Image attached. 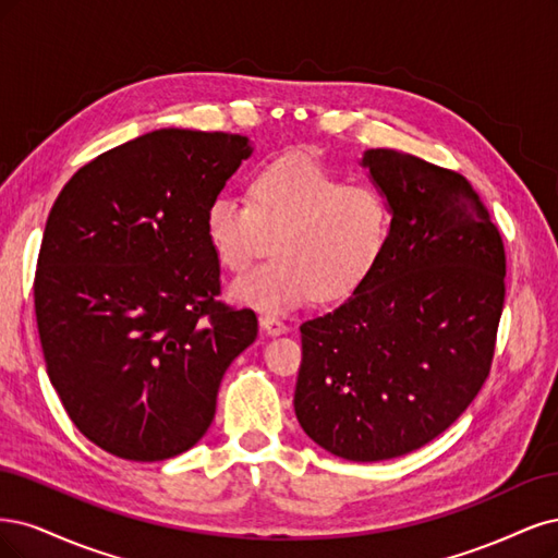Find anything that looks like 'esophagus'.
Returning <instances> with one entry per match:
<instances>
[{"instance_id":"1","label":"esophagus","mask_w":558,"mask_h":558,"mask_svg":"<svg viewBox=\"0 0 558 558\" xmlns=\"http://www.w3.org/2000/svg\"><path fill=\"white\" fill-rule=\"evenodd\" d=\"M259 325H262V329H264L268 336H278V333H284V331H287L284 322L278 319V317L271 315V313H262V315H259Z\"/></svg>"}]
</instances>
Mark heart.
<instances>
[{"mask_svg":"<svg viewBox=\"0 0 558 558\" xmlns=\"http://www.w3.org/2000/svg\"><path fill=\"white\" fill-rule=\"evenodd\" d=\"M393 213L373 185L345 178L303 155L278 157L250 181V199L218 194L206 208V236L229 271H243L268 250L274 259L233 280L231 296L266 313L336 301L380 264Z\"/></svg>","mask_w":558,"mask_h":558,"instance_id":"1","label":"heart"}]
</instances>
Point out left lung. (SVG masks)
<instances>
[{
	"label": "left lung",
	"mask_w": 558,
	"mask_h": 558,
	"mask_svg": "<svg viewBox=\"0 0 558 558\" xmlns=\"http://www.w3.org/2000/svg\"><path fill=\"white\" fill-rule=\"evenodd\" d=\"M362 165L391 206L389 245L352 296L301 325L294 410L327 452L383 461L440 436L489 377L506 247L461 173L389 148Z\"/></svg>",
	"instance_id": "obj_1"
}]
</instances>
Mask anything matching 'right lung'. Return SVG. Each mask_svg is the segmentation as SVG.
Instances as JSON below:
<instances>
[{"mask_svg":"<svg viewBox=\"0 0 558 558\" xmlns=\"http://www.w3.org/2000/svg\"><path fill=\"white\" fill-rule=\"evenodd\" d=\"M247 136L157 130L87 161L48 215L34 276L46 371L81 434L130 461L202 440L257 315L218 299L206 208Z\"/></svg>","mask_w":558,"mask_h":558,"instance_id":"1","label":"right lung"}]
</instances>
